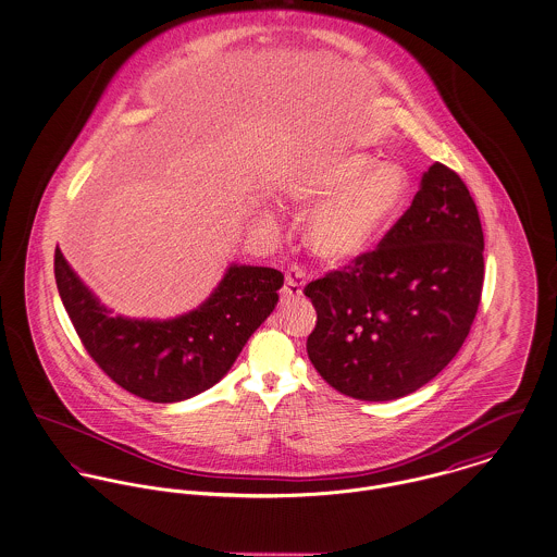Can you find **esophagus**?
Returning <instances> with one entry per match:
<instances>
[{
  "label": "esophagus",
  "mask_w": 557,
  "mask_h": 557,
  "mask_svg": "<svg viewBox=\"0 0 557 557\" xmlns=\"http://www.w3.org/2000/svg\"><path fill=\"white\" fill-rule=\"evenodd\" d=\"M304 285H306V272L299 265H292L285 274V287H283V299H297L304 294Z\"/></svg>",
  "instance_id": "obj_1"
}]
</instances>
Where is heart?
Segmentation results:
<instances>
[{
	"label": "heart",
	"instance_id": "1",
	"mask_svg": "<svg viewBox=\"0 0 557 557\" xmlns=\"http://www.w3.org/2000/svg\"><path fill=\"white\" fill-rule=\"evenodd\" d=\"M304 207H319L308 222L310 249L334 263L368 256L401 218L409 198L406 169L370 153H342L314 166L297 187Z\"/></svg>",
	"mask_w": 557,
	"mask_h": 557
}]
</instances>
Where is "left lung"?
<instances>
[{
    "mask_svg": "<svg viewBox=\"0 0 557 557\" xmlns=\"http://www.w3.org/2000/svg\"><path fill=\"white\" fill-rule=\"evenodd\" d=\"M482 287L475 200L451 169L435 162L373 251L304 287L317 310L308 359L352 399L406 397L456 357Z\"/></svg>",
    "mask_w": 557,
    "mask_h": 557,
    "instance_id": "1",
    "label": "left lung"
}]
</instances>
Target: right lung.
Instances as JSON below:
<instances>
[{
    "label": "right lung",
    "instance_id": "add662e5",
    "mask_svg": "<svg viewBox=\"0 0 557 557\" xmlns=\"http://www.w3.org/2000/svg\"><path fill=\"white\" fill-rule=\"evenodd\" d=\"M54 278L92 361L117 386L151 404L184 401L218 384L270 317L283 287V274L274 268L232 263L218 289L196 310L169 321H139L112 317L59 247Z\"/></svg>",
    "mask_w": 557,
    "mask_h": 557
}]
</instances>
